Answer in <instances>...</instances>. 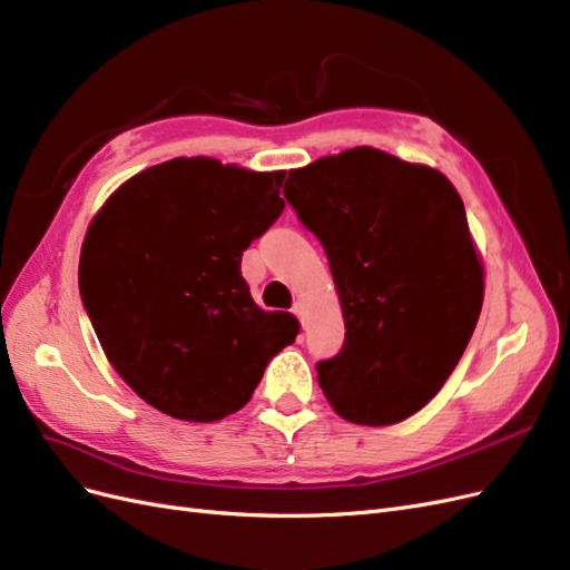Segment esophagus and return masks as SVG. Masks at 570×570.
<instances>
[{"mask_svg": "<svg viewBox=\"0 0 570 570\" xmlns=\"http://www.w3.org/2000/svg\"><path fill=\"white\" fill-rule=\"evenodd\" d=\"M292 314H295L297 318H302V316H304V306L297 302L295 306H292Z\"/></svg>", "mask_w": 570, "mask_h": 570, "instance_id": "1", "label": "esophagus"}]
</instances>
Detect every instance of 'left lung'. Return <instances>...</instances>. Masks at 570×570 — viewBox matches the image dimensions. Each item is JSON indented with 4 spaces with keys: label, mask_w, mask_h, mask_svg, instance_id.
<instances>
[{
    "label": "left lung",
    "mask_w": 570,
    "mask_h": 570,
    "mask_svg": "<svg viewBox=\"0 0 570 570\" xmlns=\"http://www.w3.org/2000/svg\"><path fill=\"white\" fill-rule=\"evenodd\" d=\"M283 195L331 264L342 350L316 364L337 416L392 425L440 392L482 306V266L440 170L356 147L289 170Z\"/></svg>",
    "instance_id": "obj_1"
}]
</instances>
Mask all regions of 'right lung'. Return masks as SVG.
<instances>
[{"mask_svg":"<svg viewBox=\"0 0 570 570\" xmlns=\"http://www.w3.org/2000/svg\"><path fill=\"white\" fill-rule=\"evenodd\" d=\"M283 178L174 159L120 185L90 223L78 268L85 312L116 373L168 416H230L297 337V321L262 312L239 271L285 209Z\"/></svg>","mask_w":570,"mask_h":570,"instance_id":"1","label":"right lung"}]
</instances>
